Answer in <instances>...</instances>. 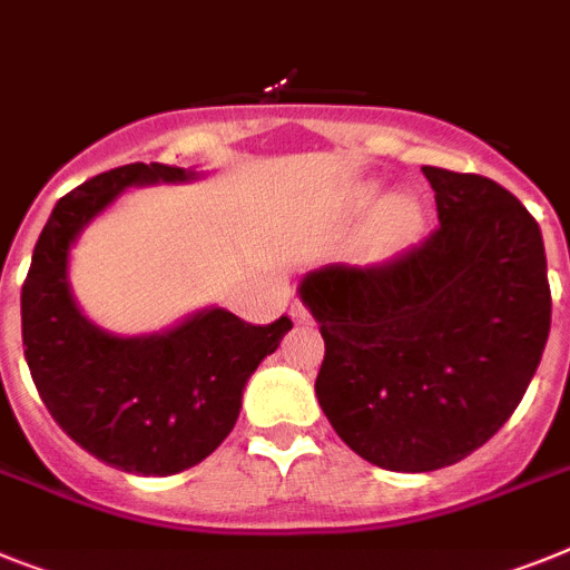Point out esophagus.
Instances as JSON below:
<instances>
[{"mask_svg": "<svg viewBox=\"0 0 570 570\" xmlns=\"http://www.w3.org/2000/svg\"><path fill=\"white\" fill-rule=\"evenodd\" d=\"M289 313H293V318H295V322H298V324H307V322H309V309L304 307L301 301H295L293 309H289Z\"/></svg>", "mask_w": 570, "mask_h": 570, "instance_id": "esophagus-1", "label": "esophagus"}]
</instances>
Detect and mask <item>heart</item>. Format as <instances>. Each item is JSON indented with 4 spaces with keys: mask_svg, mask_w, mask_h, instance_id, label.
<instances>
[{
    "mask_svg": "<svg viewBox=\"0 0 570 570\" xmlns=\"http://www.w3.org/2000/svg\"><path fill=\"white\" fill-rule=\"evenodd\" d=\"M391 217H394L396 226H409L411 219H414V208L405 203H396L394 205V212H391Z\"/></svg>",
    "mask_w": 570,
    "mask_h": 570,
    "instance_id": "obj_1",
    "label": "heart"
}]
</instances>
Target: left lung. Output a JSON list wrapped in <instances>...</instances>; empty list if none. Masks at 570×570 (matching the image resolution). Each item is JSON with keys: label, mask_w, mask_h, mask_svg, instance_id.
<instances>
[{"label": "left lung", "mask_w": 570, "mask_h": 570, "mask_svg": "<svg viewBox=\"0 0 570 570\" xmlns=\"http://www.w3.org/2000/svg\"><path fill=\"white\" fill-rule=\"evenodd\" d=\"M440 226L371 266L309 272L315 394L338 438L391 472H432L510 420L551 333L539 223L499 181L423 167Z\"/></svg>", "instance_id": "1"}]
</instances>
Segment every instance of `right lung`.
Wrapping results in <instances>:
<instances>
[{
	"mask_svg": "<svg viewBox=\"0 0 570 570\" xmlns=\"http://www.w3.org/2000/svg\"><path fill=\"white\" fill-rule=\"evenodd\" d=\"M190 179L136 161L92 176L55 205L22 284V344L55 423L98 461L136 475H174L205 461L237 423L246 380L293 322L248 324L205 309L170 333L118 338L80 315L66 261L80 228L130 185Z\"/></svg>",
	"mask_w": 570,
	"mask_h": 570,
	"instance_id": "1",
	"label": "right lung"
}]
</instances>
